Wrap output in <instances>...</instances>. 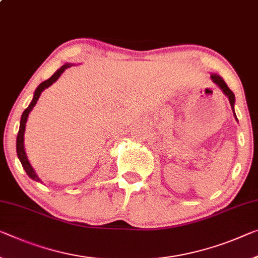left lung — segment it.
<instances>
[{
	"mask_svg": "<svg viewBox=\"0 0 258 258\" xmlns=\"http://www.w3.org/2000/svg\"><path fill=\"white\" fill-rule=\"evenodd\" d=\"M211 77V80L214 81V83L218 86V87L222 89L223 93L225 94L228 97V100H230V103H231V107H232V110H233V113H234V117L235 119L238 120V118H236V114L234 112V102H235V97H234V94H233V92L231 91L230 88H228V86L226 85V83L223 80V78L218 76V75H215V73H212V75L210 76Z\"/></svg>",
	"mask_w": 258,
	"mask_h": 258,
	"instance_id": "left-lung-1",
	"label": "left lung"
}]
</instances>
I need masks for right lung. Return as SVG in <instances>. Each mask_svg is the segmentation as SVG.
<instances>
[{
	"instance_id": "right-lung-1",
	"label": "right lung",
	"mask_w": 258,
	"mask_h": 258,
	"mask_svg": "<svg viewBox=\"0 0 258 258\" xmlns=\"http://www.w3.org/2000/svg\"><path fill=\"white\" fill-rule=\"evenodd\" d=\"M70 67H72V64H69V63L64 64L63 67L58 69V70H57L54 73V75L49 78L48 80L43 81V83H41L38 86V88H36L35 92H34L33 100H32L30 105H28V107L25 109V111H24L23 114H22V118H20V125H19V131H18V136H17V155H18V158H19L20 163H22V165L24 167V170H25L26 173L28 174V177H30L31 179H33V180H35V181H41V180H40V178L38 177V175H36L34 169L30 164V162H28L26 153H25V148H24V133H25V126H26L27 117H28V114H30V112L32 111V109H33L34 105L36 104V101L39 100L41 93H42L46 88H48L49 86L54 84L55 81L60 77V75H62V73Z\"/></svg>"
}]
</instances>
